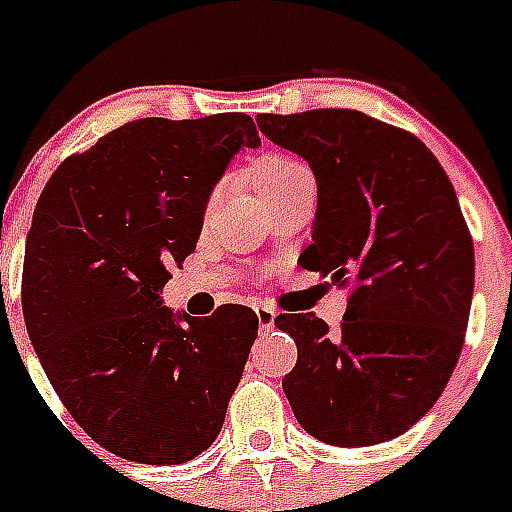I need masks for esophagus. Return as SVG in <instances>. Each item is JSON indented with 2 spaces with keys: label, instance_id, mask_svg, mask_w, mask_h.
<instances>
[{
  "label": "esophagus",
  "instance_id": "34e87169",
  "mask_svg": "<svg viewBox=\"0 0 512 512\" xmlns=\"http://www.w3.org/2000/svg\"><path fill=\"white\" fill-rule=\"evenodd\" d=\"M255 313L257 321H260V329H273V324H276V311H273L271 305H257Z\"/></svg>",
  "mask_w": 512,
  "mask_h": 512
}]
</instances>
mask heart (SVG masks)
Instances as JSON below:
<instances>
[{"label": "heart", "mask_w": 512, "mask_h": 512, "mask_svg": "<svg viewBox=\"0 0 512 512\" xmlns=\"http://www.w3.org/2000/svg\"><path fill=\"white\" fill-rule=\"evenodd\" d=\"M303 175H311V170H308L303 162L289 159V156H263V159L255 164V185H257V191L263 193V196L268 191H273V188L292 183V180H297V177H303ZM220 196H223L220 191H215L212 196H209L204 215L209 217L212 212H215L217 204H220Z\"/></svg>", "instance_id": "obj_1"}]
</instances>
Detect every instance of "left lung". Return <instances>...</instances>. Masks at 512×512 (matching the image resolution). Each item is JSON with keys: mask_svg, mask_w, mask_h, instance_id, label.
Masks as SVG:
<instances>
[{"mask_svg": "<svg viewBox=\"0 0 512 512\" xmlns=\"http://www.w3.org/2000/svg\"><path fill=\"white\" fill-rule=\"evenodd\" d=\"M257 127L316 175L300 265L353 284L337 332L313 313L276 319L297 342L281 380L292 412L324 444L390 441L444 393L468 329L476 257L457 193L420 138L361 111L263 114Z\"/></svg>", "mask_w": 512, "mask_h": 512, "instance_id": "obj_1", "label": "left lung"}]
</instances>
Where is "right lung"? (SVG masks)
Returning <instances> with one entry per match:
<instances>
[{
	"instance_id": "right-lung-1",
	"label": "right lung",
	"mask_w": 512,
	"mask_h": 512,
	"mask_svg": "<svg viewBox=\"0 0 512 512\" xmlns=\"http://www.w3.org/2000/svg\"><path fill=\"white\" fill-rule=\"evenodd\" d=\"M244 146H260L247 114L138 119L68 156L36 201L20 292L28 337L71 417L122 460L180 465L223 428L255 311L220 305L196 319L172 313L162 289Z\"/></svg>"
}]
</instances>
